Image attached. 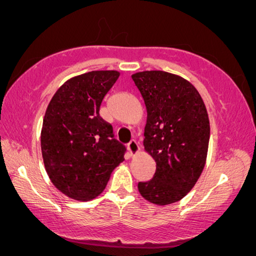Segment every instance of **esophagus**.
Returning <instances> with one entry per match:
<instances>
[{"label":"esophagus","mask_w":256,"mask_h":256,"mask_svg":"<svg viewBox=\"0 0 256 256\" xmlns=\"http://www.w3.org/2000/svg\"><path fill=\"white\" fill-rule=\"evenodd\" d=\"M127 148H128V150H129V152L132 154V155H134V154H136V152H138V150H140V146H138V143L135 141V140H132L130 142L128 143L127 144Z\"/></svg>","instance_id":"34e87169"}]
</instances>
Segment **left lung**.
<instances>
[{"mask_svg": "<svg viewBox=\"0 0 256 256\" xmlns=\"http://www.w3.org/2000/svg\"><path fill=\"white\" fill-rule=\"evenodd\" d=\"M144 100L146 152L156 162L152 180L140 182L142 197L156 205L180 200L204 169L210 121L200 94L188 80L164 71L132 76Z\"/></svg>", "mask_w": 256, "mask_h": 256, "instance_id": "1", "label": "left lung"}]
</instances>
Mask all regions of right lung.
Instances as JSON below:
<instances>
[{"label": "right lung", "instance_id": "1", "mask_svg": "<svg viewBox=\"0 0 256 256\" xmlns=\"http://www.w3.org/2000/svg\"><path fill=\"white\" fill-rule=\"evenodd\" d=\"M118 71H92L70 79L48 104L40 135L42 155L50 180L76 200H90L104 190L126 146L100 116L104 98Z\"/></svg>", "mask_w": 256, "mask_h": 256}]
</instances>
